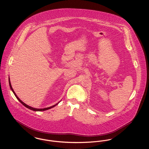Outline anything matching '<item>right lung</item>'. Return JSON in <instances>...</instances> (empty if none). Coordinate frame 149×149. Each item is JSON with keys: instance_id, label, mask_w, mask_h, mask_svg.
<instances>
[{"instance_id": "obj_1", "label": "right lung", "mask_w": 149, "mask_h": 149, "mask_svg": "<svg viewBox=\"0 0 149 149\" xmlns=\"http://www.w3.org/2000/svg\"><path fill=\"white\" fill-rule=\"evenodd\" d=\"M9 86H10V89H11V90L12 91V92H13L14 93V95H15V96L16 97V98H17V99H18L21 103L24 106L26 107H27V108H29V109H31V110H32V111H46V110H47V109H51V108H53V107H54L55 106H56V105H57L58 104V103H56L55 105H54V106H52L50 107H47V108H42V109H38V108H33V107H31L29 106L28 105H27L26 104H25L24 102H23L22 101L21 99H19L18 97H17V95H16V94L14 92V91H13V88H12V85H11V84H10V79L9 78Z\"/></svg>"}]
</instances>
